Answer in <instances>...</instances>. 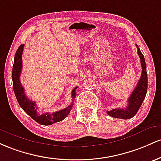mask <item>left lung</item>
<instances>
[{"label":"left lung","instance_id":"8db88e82","mask_svg":"<svg viewBox=\"0 0 161 161\" xmlns=\"http://www.w3.org/2000/svg\"><path fill=\"white\" fill-rule=\"evenodd\" d=\"M138 48V54L141 59V65L142 68V76L138 80V84L135 86L130 97L128 100V106L125 109H113L110 111H107V114L114 118L129 119L135 116L138 113L139 108L142 106V103L146 97L147 90V75L146 63L144 61L143 54L141 52L140 48L136 45Z\"/></svg>","mask_w":161,"mask_h":161}]
</instances>
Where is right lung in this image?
Instances as JSON below:
<instances>
[{
	"label": "right lung",
	"instance_id": "obj_1",
	"mask_svg": "<svg viewBox=\"0 0 161 161\" xmlns=\"http://www.w3.org/2000/svg\"><path fill=\"white\" fill-rule=\"evenodd\" d=\"M23 48H24V44L20 45L17 50V52H16L12 71L13 87H14V91L16 97H17L18 103L19 104L20 107L24 110L25 113H26L32 119L35 120L39 124L42 125H50L55 123V122H61V121L66 118L67 115L69 114L72 107H73L74 100H75L76 97L75 90L77 89V86L74 88L71 92V97L73 98V102L69 106H67L65 109L55 112L52 114L48 113H45L42 115L38 114V108L35 102L27 98L24 93V88L21 84L20 80H19V76H20L23 66L22 54Z\"/></svg>",
	"mask_w": 161,
	"mask_h": 161
}]
</instances>
